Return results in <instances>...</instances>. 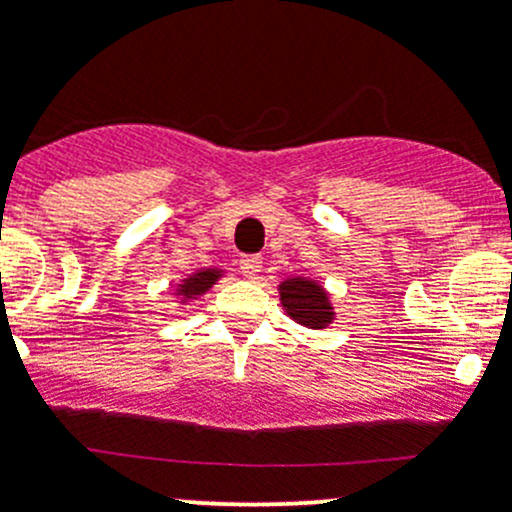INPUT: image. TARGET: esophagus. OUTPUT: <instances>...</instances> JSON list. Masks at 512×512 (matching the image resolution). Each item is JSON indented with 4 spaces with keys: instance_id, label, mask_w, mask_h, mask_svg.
I'll list each match as a JSON object with an SVG mask.
<instances>
[{
    "instance_id": "34e87169",
    "label": "esophagus",
    "mask_w": 512,
    "mask_h": 512,
    "mask_svg": "<svg viewBox=\"0 0 512 512\" xmlns=\"http://www.w3.org/2000/svg\"><path fill=\"white\" fill-rule=\"evenodd\" d=\"M240 270L247 280H255L262 270V257L260 255H245L240 260Z\"/></svg>"
}]
</instances>
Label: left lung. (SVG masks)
Masks as SVG:
<instances>
[{"label": "left lung", "mask_w": 512, "mask_h": 512, "mask_svg": "<svg viewBox=\"0 0 512 512\" xmlns=\"http://www.w3.org/2000/svg\"><path fill=\"white\" fill-rule=\"evenodd\" d=\"M280 299L282 307L297 324L309 329H322L332 324V302L319 282L307 280V277H289L280 285Z\"/></svg>", "instance_id": "obj_1"}]
</instances>
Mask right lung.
<instances>
[{
    "label": "right lung",
    "instance_id": "add662e5",
    "mask_svg": "<svg viewBox=\"0 0 512 512\" xmlns=\"http://www.w3.org/2000/svg\"><path fill=\"white\" fill-rule=\"evenodd\" d=\"M218 280H220V270H200L195 272V275L185 277L183 285L178 289V294H183V299H195L200 297V294L208 292V289Z\"/></svg>",
    "mask_w": 512,
    "mask_h": 512
}]
</instances>
